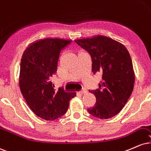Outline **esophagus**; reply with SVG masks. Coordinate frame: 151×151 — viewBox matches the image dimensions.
Returning a JSON list of instances; mask_svg holds the SVG:
<instances>
[{"label":"esophagus","mask_w":151,"mask_h":151,"mask_svg":"<svg viewBox=\"0 0 151 151\" xmlns=\"http://www.w3.org/2000/svg\"><path fill=\"white\" fill-rule=\"evenodd\" d=\"M80 93H81V94H86L87 93H88V91H87V90H86V89H84V88H83V89H82L81 90V91H80Z\"/></svg>","instance_id":"obj_1"}]
</instances>
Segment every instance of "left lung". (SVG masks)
<instances>
[{"mask_svg":"<svg viewBox=\"0 0 151 151\" xmlns=\"http://www.w3.org/2000/svg\"><path fill=\"white\" fill-rule=\"evenodd\" d=\"M76 42L90 54L93 73H102L98 89L90 90L96 102L88 112L100 119L113 117L123 109L134 89L135 75L130 54L124 44L102 35Z\"/></svg>","mask_w":151,"mask_h":151,"instance_id":"8db88e82","label":"left lung"}]
</instances>
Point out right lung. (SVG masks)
Instances as JSON below:
<instances>
[{"mask_svg":"<svg viewBox=\"0 0 151 151\" xmlns=\"http://www.w3.org/2000/svg\"><path fill=\"white\" fill-rule=\"evenodd\" d=\"M70 40L46 38L34 42L23 53L19 83L27 104L37 116L50 121L65 114L76 93L55 89L51 81L57 70L61 49Z\"/></svg>","mask_w":151,"mask_h":151,"instance_id":"right-lung-1","label":"right lung"}]
</instances>
